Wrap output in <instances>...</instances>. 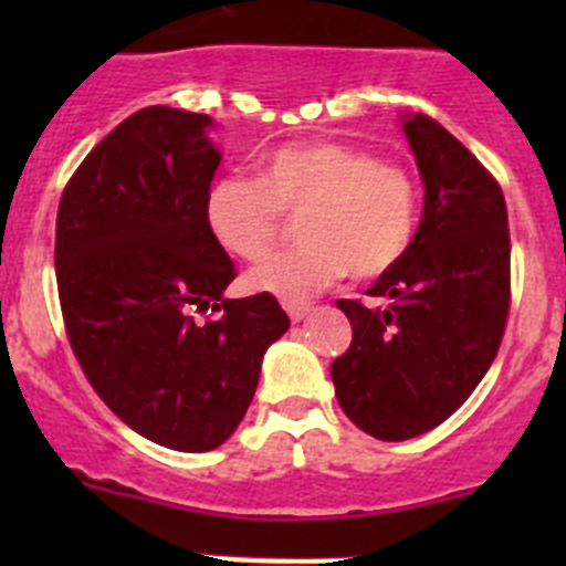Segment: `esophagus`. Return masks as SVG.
Returning <instances> with one entry per match:
<instances>
[{"mask_svg": "<svg viewBox=\"0 0 566 566\" xmlns=\"http://www.w3.org/2000/svg\"><path fill=\"white\" fill-rule=\"evenodd\" d=\"M312 306L310 304H295V301H284V312H287V317L293 319V323H301L306 315H310Z\"/></svg>", "mask_w": 566, "mask_h": 566, "instance_id": "1", "label": "esophagus"}]
</instances>
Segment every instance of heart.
Segmentation results:
<instances>
[{
    "label": "heart",
    "mask_w": 566,
    "mask_h": 566,
    "mask_svg": "<svg viewBox=\"0 0 566 566\" xmlns=\"http://www.w3.org/2000/svg\"><path fill=\"white\" fill-rule=\"evenodd\" d=\"M298 249L247 276L254 293L304 301L347 271L378 279L405 260L421 219V188L405 164L345 142H298L268 153L254 177L232 175L208 193L216 241L243 262L276 249L284 216H298Z\"/></svg>",
    "instance_id": "obj_1"
}]
</instances>
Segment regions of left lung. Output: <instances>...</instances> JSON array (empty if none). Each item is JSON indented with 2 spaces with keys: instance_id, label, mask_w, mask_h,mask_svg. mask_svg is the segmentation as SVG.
<instances>
[{
  "instance_id": "1",
  "label": "left lung",
  "mask_w": 566,
  "mask_h": 566,
  "mask_svg": "<svg viewBox=\"0 0 566 566\" xmlns=\"http://www.w3.org/2000/svg\"><path fill=\"white\" fill-rule=\"evenodd\" d=\"M424 180V213L405 260L336 301L353 342L334 364L336 399L356 427L405 441L471 397L504 339L512 301L510 224L499 180L427 114L405 119Z\"/></svg>"
}]
</instances>
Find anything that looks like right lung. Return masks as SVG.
<instances>
[{
  "label": "right lung",
  "instance_id": "obj_1",
  "mask_svg": "<svg viewBox=\"0 0 566 566\" xmlns=\"http://www.w3.org/2000/svg\"><path fill=\"white\" fill-rule=\"evenodd\" d=\"M208 125V114L139 108L78 164L56 210L73 356L114 416L177 452H210L235 432L268 345L290 328L273 295L221 298L238 271L205 216L221 161Z\"/></svg>",
  "mask_w": 566,
  "mask_h": 566
}]
</instances>
